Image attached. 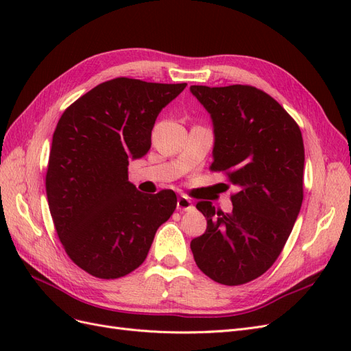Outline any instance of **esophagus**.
Here are the masks:
<instances>
[{
    "mask_svg": "<svg viewBox=\"0 0 351 351\" xmlns=\"http://www.w3.org/2000/svg\"><path fill=\"white\" fill-rule=\"evenodd\" d=\"M177 209L178 210H192L193 205H192V202H190V199H187L186 196H180L177 199Z\"/></svg>",
    "mask_w": 351,
    "mask_h": 351,
    "instance_id": "1",
    "label": "esophagus"
}]
</instances>
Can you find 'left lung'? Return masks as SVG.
Listing matches in <instances>:
<instances>
[{
	"instance_id": "left-lung-1",
	"label": "left lung",
	"mask_w": 351,
	"mask_h": 351,
	"mask_svg": "<svg viewBox=\"0 0 351 351\" xmlns=\"http://www.w3.org/2000/svg\"><path fill=\"white\" fill-rule=\"evenodd\" d=\"M214 124L212 171L237 187L232 212L196 208L208 227L190 243L199 269L224 285L267 272L289 239L303 202L304 146L299 125L268 93L249 84L190 86Z\"/></svg>"
}]
</instances>
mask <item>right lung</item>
Listing matches in <instances>:
<instances>
[{
  "mask_svg": "<svg viewBox=\"0 0 351 351\" xmlns=\"http://www.w3.org/2000/svg\"><path fill=\"white\" fill-rule=\"evenodd\" d=\"M186 86L117 77L61 115L47 169L48 205L69 258L93 277L114 280L139 268L173 215V190L139 192L129 182V161L147 154L158 114Z\"/></svg>",
  "mask_w": 351,
  "mask_h": 351,
  "instance_id": "add662e5",
  "label": "right lung"
}]
</instances>
